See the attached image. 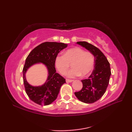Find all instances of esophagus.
<instances>
[{
	"instance_id": "1",
	"label": "esophagus",
	"mask_w": 132,
	"mask_h": 132,
	"mask_svg": "<svg viewBox=\"0 0 132 132\" xmlns=\"http://www.w3.org/2000/svg\"><path fill=\"white\" fill-rule=\"evenodd\" d=\"M66 82L67 83H71V82H73V80H70V79H66Z\"/></svg>"
}]
</instances>
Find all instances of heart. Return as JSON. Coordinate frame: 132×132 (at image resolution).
I'll list each match as a JSON object with an SVG mask.
<instances>
[{
  "mask_svg": "<svg viewBox=\"0 0 132 132\" xmlns=\"http://www.w3.org/2000/svg\"><path fill=\"white\" fill-rule=\"evenodd\" d=\"M71 64L72 69L67 73L68 77L74 78L80 75L83 77L88 76L94 68V55L80 47H74L66 50L63 55L55 58V67L62 75L66 73Z\"/></svg>",
  "mask_w": 132,
  "mask_h": 132,
  "instance_id": "heart-1",
  "label": "heart"
}]
</instances>
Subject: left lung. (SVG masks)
<instances>
[{"label": "left lung", "instance_id": "8db88e82", "mask_svg": "<svg viewBox=\"0 0 132 132\" xmlns=\"http://www.w3.org/2000/svg\"><path fill=\"white\" fill-rule=\"evenodd\" d=\"M77 44L93 54L95 65L88 79L81 80L83 83L82 89L75 92V95L82 102L93 103L99 100L106 91L111 75L110 64L104 54L93 45L86 41H79Z\"/></svg>", "mask_w": 132, "mask_h": 132}]
</instances>
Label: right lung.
Wrapping results in <instances>:
<instances>
[{
	"instance_id": "1",
	"label": "right lung",
	"mask_w": 132,
	"mask_h": 132,
	"mask_svg": "<svg viewBox=\"0 0 132 132\" xmlns=\"http://www.w3.org/2000/svg\"><path fill=\"white\" fill-rule=\"evenodd\" d=\"M68 44L56 42H45L33 49L28 55L23 70V82L26 92L29 99L36 104L47 105L57 99L61 87L66 83L65 79L56 72L55 60L60 51ZM41 63L46 66L48 77L46 83L40 86H33L27 83L25 74L30 66Z\"/></svg>"
}]
</instances>
